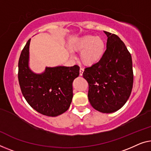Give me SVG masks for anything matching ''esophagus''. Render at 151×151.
<instances>
[{
  "instance_id": "34e87169",
  "label": "esophagus",
  "mask_w": 151,
  "mask_h": 151,
  "mask_svg": "<svg viewBox=\"0 0 151 151\" xmlns=\"http://www.w3.org/2000/svg\"><path fill=\"white\" fill-rule=\"evenodd\" d=\"M83 71H84V69H83V68H80V70H79V75H80V76H82L83 75Z\"/></svg>"
}]
</instances>
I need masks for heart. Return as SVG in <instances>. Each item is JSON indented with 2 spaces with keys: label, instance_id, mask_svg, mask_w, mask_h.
<instances>
[{
  "label": "heart",
  "instance_id": "1",
  "mask_svg": "<svg viewBox=\"0 0 151 151\" xmlns=\"http://www.w3.org/2000/svg\"><path fill=\"white\" fill-rule=\"evenodd\" d=\"M73 51L81 53V60L86 66L98 63L104 55L106 44L100 37L86 35L79 38L70 45Z\"/></svg>",
  "mask_w": 151,
  "mask_h": 151
}]
</instances>
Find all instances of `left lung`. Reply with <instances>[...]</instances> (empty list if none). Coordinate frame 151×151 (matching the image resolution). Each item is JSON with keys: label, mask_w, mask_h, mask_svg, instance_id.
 <instances>
[{"label": "left lung", "mask_w": 151, "mask_h": 151, "mask_svg": "<svg viewBox=\"0 0 151 151\" xmlns=\"http://www.w3.org/2000/svg\"><path fill=\"white\" fill-rule=\"evenodd\" d=\"M106 49L101 60L83 73L89 84L88 99L94 109L111 113L120 109L131 94L134 83L132 55L117 35L104 31Z\"/></svg>", "instance_id": "left-lung-1"}]
</instances>
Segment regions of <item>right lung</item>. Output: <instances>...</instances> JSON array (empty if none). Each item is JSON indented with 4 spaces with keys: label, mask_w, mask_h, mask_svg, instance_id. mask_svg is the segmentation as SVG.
Listing matches in <instances>:
<instances>
[{
    "label": "right lung",
    "mask_w": 151,
    "mask_h": 151,
    "mask_svg": "<svg viewBox=\"0 0 151 151\" xmlns=\"http://www.w3.org/2000/svg\"><path fill=\"white\" fill-rule=\"evenodd\" d=\"M28 40L18 62V80L22 93L31 107L49 116L60 115L69 109L73 99V82L79 75V66H57L34 73L28 66Z\"/></svg>",
    "instance_id": "add662e5"
}]
</instances>
